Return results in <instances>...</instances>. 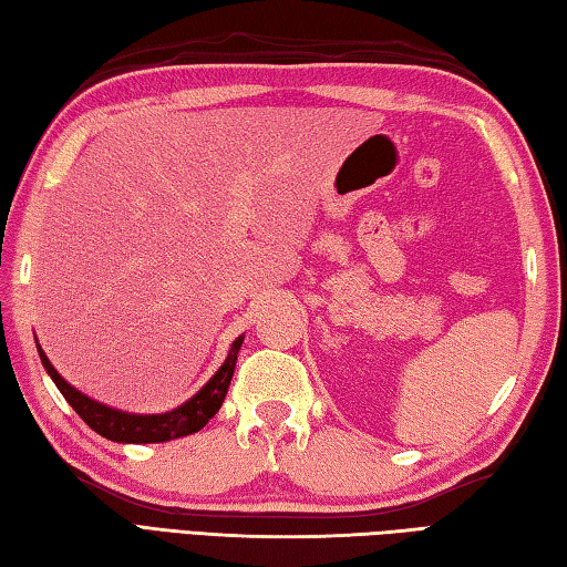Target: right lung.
<instances>
[{
  "instance_id": "add662e5",
  "label": "right lung",
  "mask_w": 567,
  "mask_h": 567,
  "mask_svg": "<svg viewBox=\"0 0 567 567\" xmlns=\"http://www.w3.org/2000/svg\"><path fill=\"white\" fill-rule=\"evenodd\" d=\"M240 343H244V336H238V339L231 343L221 368L214 372L209 382L204 384L197 394H192L187 402L163 414H131V412H122V409L106 406L97 400H92V396L82 394L78 388H72L65 378H60V372L53 368L51 360H48L39 341H35V348H39L41 363L48 375H51V380L55 382L60 394L65 396L68 404L75 409L80 419L92 431H97L100 436L116 443H163V441L189 436V433H197L199 429L207 426V421L216 412H219L224 404V396L228 392V384H231V378H234Z\"/></svg>"
}]
</instances>
